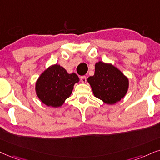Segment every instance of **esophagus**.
<instances>
[{
  "label": "esophagus",
  "instance_id": "esophagus-1",
  "mask_svg": "<svg viewBox=\"0 0 160 160\" xmlns=\"http://www.w3.org/2000/svg\"><path fill=\"white\" fill-rule=\"evenodd\" d=\"M80 80H81V82H82V83H86V80H87L86 77H85V76L80 77Z\"/></svg>",
  "mask_w": 160,
  "mask_h": 160
}]
</instances>
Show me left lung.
<instances>
[{"label": "left lung", "mask_w": 160, "mask_h": 160, "mask_svg": "<svg viewBox=\"0 0 160 160\" xmlns=\"http://www.w3.org/2000/svg\"><path fill=\"white\" fill-rule=\"evenodd\" d=\"M93 94L108 105L120 101L128 92V78L112 63L98 61L95 63L93 76L87 79Z\"/></svg>", "instance_id": "obj_1"}]
</instances>
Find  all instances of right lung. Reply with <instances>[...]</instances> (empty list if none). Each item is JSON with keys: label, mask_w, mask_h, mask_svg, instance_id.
<instances>
[{"label": "right lung", "mask_w": 160, "mask_h": 160, "mask_svg": "<svg viewBox=\"0 0 160 160\" xmlns=\"http://www.w3.org/2000/svg\"><path fill=\"white\" fill-rule=\"evenodd\" d=\"M79 80L75 73L68 74L59 64H53L44 70L36 81V95L46 106L59 108L69 98Z\"/></svg>", "instance_id": "1"}]
</instances>
